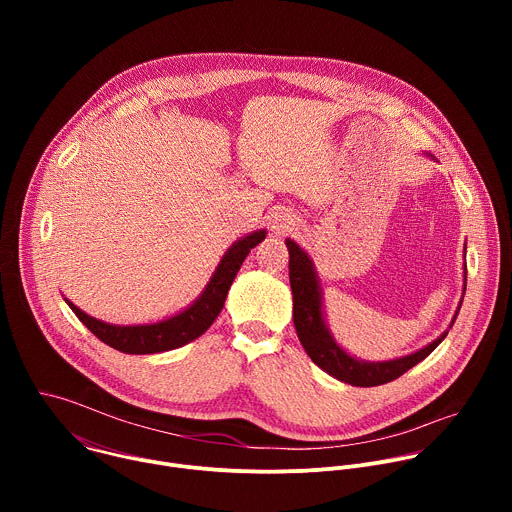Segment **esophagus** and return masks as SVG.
<instances>
[{"instance_id": "1", "label": "esophagus", "mask_w": 512, "mask_h": 512, "mask_svg": "<svg viewBox=\"0 0 512 512\" xmlns=\"http://www.w3.org/2000/svg\"><path fill=\"white\" fill-rule=\"evenodd\" d=\"M273 229H275L277 233H283V231H285V227H283L281 223H275V227H273Z\"/></svg>"}]
</instances>
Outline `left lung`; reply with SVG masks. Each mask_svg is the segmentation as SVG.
<instances>
[{
	"mask_svg": "<svg viewBox=\"0 0 512 512\" xmlns=\"http://www.w3.org/2000/svg\"><path fill=\"white\" fill-rule=\"evenodd\" d=\"M285 245L289 251V283L291 294H294V326L298 338L308 356L334 379L348 383L352 387H377L391 383L399 379L403 373H407L411 367H415V364L421 362L425 356H429L437 348V344L448 336V332H444L440 338L433 340L425 348L395 360L367 362L350 356L336 344L324 322L320 283L312 259L291 239H287Z\"/></svg>",
	"mask_w": 512,
	"mask_h": 512,
	"instance_id": "8db88e82",
	"label": "left lung"
}]
</instances>
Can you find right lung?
<instances>
[{"instance_id":"obj_1","label":"right lung","mask_w":512,"mask_h":512,"mask_svg":"<svg viewBox=\"0 0 512 512\" xmlns=\"http://www.w3.org/2000/svg\"><path fill=\"white\" fill-rule=\"evenodd\" d=\"M265 239V231H255L247 235L245 239L237 241L218 263L214 275L210 277L208 285L200 294V298L186 308L184 312L156 322V324H141V326H115L101 322L83 310H79L75 304L68 302L70 310L77 314V318L107 346L125 352V354H154V352H166L172 348H180L192 340H196L200 334H204L210 324L221 314L229 287L233 279L237 277V271L241 269L245 257L251 253L255 245H259Z\"/></svg>"}]
</instances>
